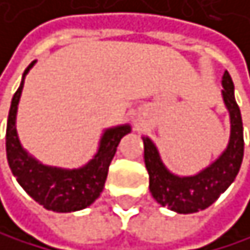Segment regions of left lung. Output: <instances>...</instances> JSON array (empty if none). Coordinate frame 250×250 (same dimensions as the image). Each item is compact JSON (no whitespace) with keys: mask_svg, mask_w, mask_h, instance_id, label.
Segmentation results:
<instances>
[{"mask_svg":"<svg viewBox=\"0 0 250 250\" xmlns=\"http://www.w3.org/2000/svg\"><path fill=\"white\" fill-rule=\"evenodd\" d=\"M223 98L230 113V142L227 149L208 168L198 176L177 177L163 167L160 155L149 138H143L145 165L149 172V190L154 199L177 213H194L210 207L238 174L243 154V120L240 107L235 101L233 82L229 71L223 76Z\"/></svg>","mask_w":250,"mask_h":250,"instance_id":"1","label":"left lung"}]
</instances>
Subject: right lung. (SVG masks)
I'll list each match as a JSON object with an SVG mask.
<instances>
[{"label": "right lung", "instance_id": "obj_1", "mask_svg": "<svg viewBox=\"0 0 250 250\" xmlns=\"http://www.w3.org/2000/svg\"><path fill=\"white\" fill-rule=\"evenodd\" d=\"M32 65L34 62L26 68L24 74ZM21 90L23 82L12 98L6 129V154L12 174L17 177L23 190L46 210L66 213L88 207L103 193L108 167L116 147L121 138L130 132V127L120 126L108 129L101 140L99 151L95 159L81 169L66 171L43 167L23 151L17 137L15 116Z\"/></svg>", "mask_w": 250, "mask_h": 250}]
</instances>
